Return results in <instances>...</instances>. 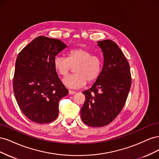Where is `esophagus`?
Segmentation results:
<instances>
[{"instance_id": "34e87169", "label": "esophagus", "mask_w": 159, "mask_h": 159, "mask_svg": "<svg viewBox=\"0 0 159 159\" xmlns=\"http://www.w3.org/2000/svg\"><path fill=\"white\" fill-rule=\"evenodd\" d=\"M76 93V91H72V90H69V94L70 95H74Z\"/></svg>"}]
</instances>
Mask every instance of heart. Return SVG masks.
Returning a JSON list of instances; mask_svg holds the SVG:
<instances>
[{"mask_svg": "<svg viewBox=\"0 0 159 159\" xmlns=\"http://www.w3.org/2000/svg\"><path fill=\"white\" fill-rule=\"evenodd\" d=\"M53 65L60 75L65 76L69 73L71 67L74 74L66 77L62 80L67 88H78L84 85L87 80L92 82L100 75L102 68V60L98 56L92 55L91 52L82 48L71 50L67 58L57 56L54 58Z\"/></svg>", "mask_w": 159, "mask_h": 159, "instance_id": "obj_1", "label": "heart"}]
</instances>
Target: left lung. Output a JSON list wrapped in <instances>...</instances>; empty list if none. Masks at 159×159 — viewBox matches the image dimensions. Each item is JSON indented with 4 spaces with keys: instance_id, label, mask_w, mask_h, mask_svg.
I'll use <instances>...</instances> for the list:
<instances>
[{
    "instance_id": "left-lung-1",
    "label": "left lung",
    "mask_w": 159,
    "mask_h": 159,
    "mask_svg": "<svg viewBox=\"0 0 159 159\" xmlns=\"http://www.w3.org/2000/svg\"><path fill=\"white\" fill-rule=\"evenodd\" d=\"M103 52L100 75L90 89L83 91L85 100L81 117L91 127H103L121 111L131 85L130 66L123 52L111 40L98 42Z\"/></svg>"
}]
</instances>
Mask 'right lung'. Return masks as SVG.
<instances>
[{
	"label": "right lung",
	"instance_id": "1",
	"mask_svg": "<svg viewBox=\"0 0 159 159\" xmlns=\"http://www.w3.org/2000/svg\"><path fill=\"white\" fill-rule=\"evenodd\" d=\"M67 47L58 39L41 36L34 38L17 56L14 93L22 113L36 123L55 120L60 100L68 93L53 65L56 56Z\"/></svg>",
	"mask_w": 159,
	"mask_h": 159
}]
</instances>
